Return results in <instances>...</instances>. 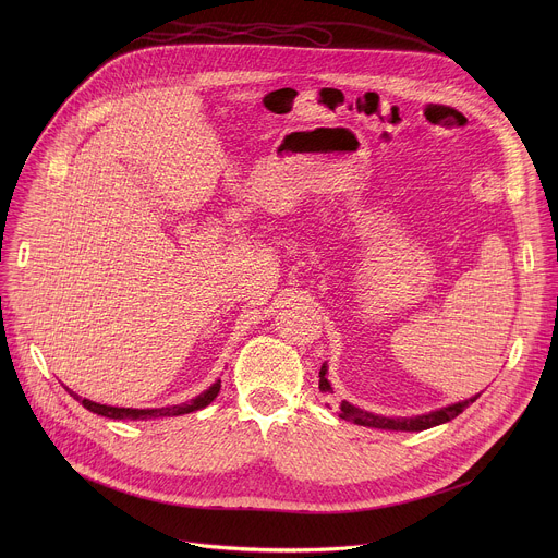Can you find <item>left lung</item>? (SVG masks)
<instances>
[{"label": "left lung", "instance_id": "8db88e82", "mask_svg": "<svg viewBox=\"0 0 558 558\" xmlns=\"http://www.w3.org/2000/svg\"><path fill=\"white\" fill-rule=\"evenodd\" d=\"M327 373H329V366L323 364L320 368V390L323 392H333V386L331 381L327 379ZM482 395V392H480ZM480 395H472L470 400H463V402H457V404H448L444 409H437V411H430V413H424V415H415V417H384V415H375V413H368L351 402H342L340 404V417L351 422V424H357V426H366V428H379V430H404V433H420V430H426V428H433V426H439V424H446L450 420H454L459 413H463L476 397Z\"/></svg>", "mask_w": 558, "mask_h": 558}]
</instances>
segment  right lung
I'll use <instances>...</instances> for the list:
<instances>
[{"mask_svg":"<svg viewBox=\"0 0 558 558\" xmlns=\"http://www.w3.org/2000/svg\"><path fill=\"white\" fill-rule=\"evenodd\" d=\"M220 390V379H216L207 390H203L201 395H196L194 400L177 404V407H166V409H119V407H106V404H97L86 400V397H78L74 390L68 388V392L74 397L78 404H84V409H88L90 413H97L101 417H110V420H156V417H177V415H187L194 411H201L205 407H209L214 402V397Z\"/></svg>","mask_w":558,"mask_h":558,"instance_id":"1","label":"right lung"}]
</instances>
